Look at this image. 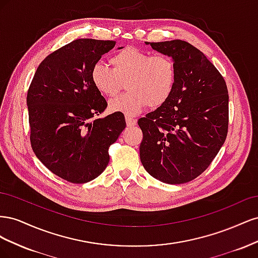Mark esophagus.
I'll list each match as a JSON object with an SVG mask.
<instances>
[{"mask_svg":"<svg viewBox=\"0 0 258 258\" xmlns=\"http://www.w3.org/2000/svg\"><path fill=\"white\" fill-rule=\"evenodd\" d=\"M126 122H127V126L131 127V126H136L137 124V119L132 118L130 116H126Z\"/></svg>","mask_w":258,"mask_h":258,"instance_id":"obj_1","label":"esophagus"}]
</instances>
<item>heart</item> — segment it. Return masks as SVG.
I'll use <instances>...</instances> for the list:
<instances>
[{
    "mask_svg": "<svg viewBox=\"0 0 258 258\" xmlns=\"http://www.w3.org/2000/svg\"><path fill=\"white\" fill-rule=\"evenodd\" d=\"M110 62L113 69L98 62L90 72L92 85L106 97H114L127 84L128 91L110 101V111L136 115L147 105H162L172 95L176 66L168 54H151L128 46L116 51Z\"/></svg>",
    "mask_w": 258,
    "mask_h": 258,
    "instance_id": "1",
    "label": "heart"
}]
</instances>
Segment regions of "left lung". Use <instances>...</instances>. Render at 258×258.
Listing matches in <instances>:
<instances>
[{"instance_id": "obj_1", "label": "left lung", "mask_w": 258, "mask_h": 258, "mask_svg": "<svg viewBox=\"0 0 258 258\" xmlns=\"http://www.w3.org/2000/svg\"><path fill=\"white\" fill-rule=\"evenodd\" d=\"M145 44L173 58L176 83L165 103L138 120L143 132L140 159L160 182L187 183L210 166L227 137V86L217 69L189 43Z\"/></svg>"}]
</instances>
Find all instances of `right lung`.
Returning a JSON list of instances; mask_svg holds the SVG:
<instances>
[{
    "label": "right lung",
    "instance_id": "right-lung-1",
    "mask_svg": "<svg viewBox=\"0 0 258 258\" xmlns=\"http://www.w3.org/2000/svg\"><path fill=\"white\" fill-rule=\"evenodd\" d=\"M115 44L92 38L71 42L41 62L28 90L33 152L68 182L87 183L102 173L110 161L108 147L126 128L122 113L95 118L107 103L92 85L90 72Z\"/></svg>",
    "mask_w": 258,
    "mask_h": 258
}]
</instances>
